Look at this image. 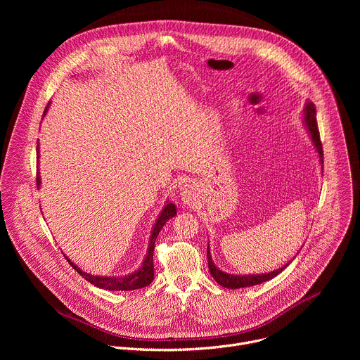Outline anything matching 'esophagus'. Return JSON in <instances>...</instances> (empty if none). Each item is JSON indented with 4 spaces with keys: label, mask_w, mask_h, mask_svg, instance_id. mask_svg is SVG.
<instances>
[{
    "label": "esophagus",
    "mask_w": 360,
    "mask_h": 360,
    "mask_svg": "<svg viewBox=\"0 0 360 360\" xmlns=\"http://www.w3.org/2000/svg\"><path fill=\"white\" fill-rule=\"evenodd\" d=\"M181 199L185 205H195L199 199V191L195 184H188L181 188Z\"/></svg>",
    "instance_id": "obj_1"
}]
</instances>
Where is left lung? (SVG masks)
<instances>
[{
	"label": "left lung",
	"instance_id": "left-lung-1",
	"mask_svg": "<svg viewBox=\"0 0 360 360\" xmlns=\"http://www.w3.org/2000/svg\"><path fill=\"white\" fill-rule=\"evenodd\" d=\"M302 115V122L307 131V134L311 135V139L314 142V146L318 152V158L321 165H323V149H322V143H321V138H319V131H318V124H316V110L314 102L311 101H306L304 102V107L300 112ZM323 168V167H322ZM207 256H208V266H210V272L212 275V278L224 288L228 289H239V288H248V286H255V285H259L262 282L271 281L272 278H275L276 275H279L286 266H289V264L295 259L293 258L283 265L282 268L276 269V271H271L266 274H250V275H236V274H228L224 272L222 269H219L215 262L212 261V255H211V248L208 243V250H207Z\"/></svg>",
	"mask_w": 360,
	"mask_h": 360
}]
</instances>
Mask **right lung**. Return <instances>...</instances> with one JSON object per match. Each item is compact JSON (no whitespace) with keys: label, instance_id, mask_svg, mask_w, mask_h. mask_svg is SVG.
I'll return each instance as SVG.
<instances>
[{"label":"right lung","instance_id":"right-lung-1","mask_svg":"<svg viewBox=\"0 0 360 360\" xmlns=\"http://www.w3.org/2000/svg\"><path fill=\"white\" fill-rule=\"evenodd\" d=\"M49 107V104H48ZM48 107L45 110V112L48 111ZM37 161L39 164V143H37ZM37 185L39 188L41 185V176L39 172H37ZM176 215V207L175 203L169 202V199H167L162 211L160 212L155 224L152 226L150 231V236H149V242H148V250L145 253V258L141 264V266L128 274V275H120V276H102V275H91L88 272H84L81 268H78L68 256H65V259L70 262V265L82 276L85 278L89 283H92L94 286L99 288V289H107V290H135V289H141L148 286L152 281H153V249H155V240L157 236L160 235L161 229L164 228V225L167 224V221H169L171 218H174Z\"/></svg>","mask_w":360,"mask_h":360}]
</instances>
